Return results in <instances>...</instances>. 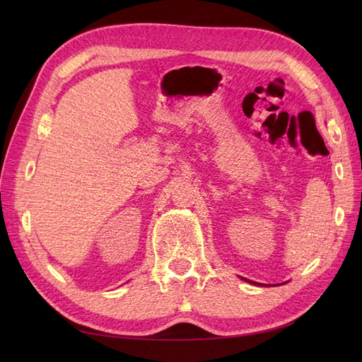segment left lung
<instances>
[{
  "mask_svg": "<svg viewBox=\"0 0 362 362\" xmlns=\"http://www.w3.org/2000/svg\"><path fill=\"white\" fill-rule=\"evenodd\" d=\"M242 279H245V278H242ZM245 281H247V279H245ZM250 282V281H249ZM257 286H259V284H257Z\"/></svg>",
  "mask_w": 362,
  "mask_h": 362,
  "instance_id": "8db88e82",
  "label": "left lung"
}]
</instances>
